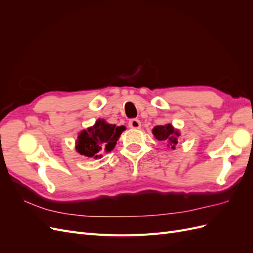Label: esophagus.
<instances>
[{"instance_id": "obj_1", "label": "esophagus", "mask_w": 253, "mask_h": 253, "mask_svg": "<svg viewBox=\"0 0 253 253\" xmlns=\"http://www.w3.org/2000/svg\"><path fill=\"white\" fill-rule=\"evenodd\" d=\"M141 126V122L138 119H131L128 121V126L132 128H139Z\"/></svg>"}]
</instances>
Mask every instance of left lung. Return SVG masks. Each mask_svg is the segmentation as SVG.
Instances as JSON below:
<instances>
[{
	"label": "left lung",
	"instance_id": "obj_1",
	"mask_svg": "<svg viewBox=\"0 0 253 253\" xmlns=\"http://www.w3.org/2000/svg\"><path fill=\"white\" fill-rule=\"evenodd\" d=\"M152 132L157 140L167 143L168 147H170L173 150L178 143L180 133L177 129H175L171 125L157 126L152 129Z\"/></svg>",
	"mask_w": 253,
	"mask_h": 253
}]
</instances>
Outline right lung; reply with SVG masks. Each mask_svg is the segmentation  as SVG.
<instances>
[{"mask_svg": "<svg viewBox=\"0 0 253 253\" xmlns=\"http://www.w3.org/2000/svg\"><path fill=\"white\" fill-rule=\"evenodd\" d=\"M124 129V127L109 125L104 120L99 119L93 127L80 133L76 150L86 157H101L103 152H110L114 149Z\"/></svg>", "mask_w": 253, "mask_h": 253, "instance_id": "right-lung-1", "label": "right lung"}]
</instances>
